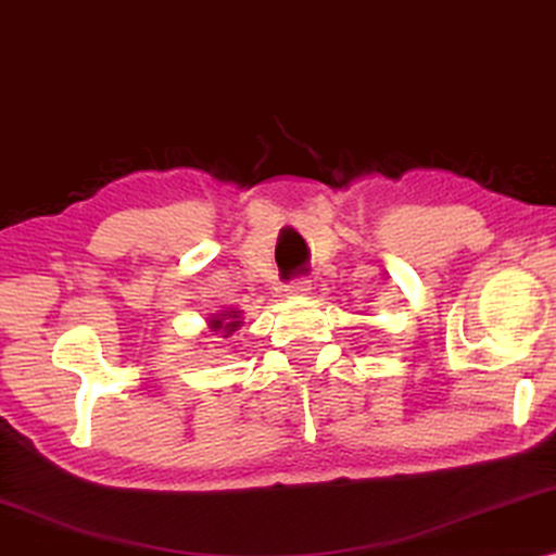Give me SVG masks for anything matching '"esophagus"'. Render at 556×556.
I'll use <instances>...</instances> for the list:
<instances>
[{
	"label": "esophagus",
	"instance_id": "esophagus-1",
	"mask_svg": "<svg viewBox=\"0 0 556 556\" xmlns=\"http://www.w3.org/2000/svg\"><path fill=\"white\" fill-rule=\"evenodd\" d=\"M286 291L288 295H293V299H303V295L311 293V283L308 280H295V283L286 286Z\"/></svg>",
	"mask_w": 556,
	"mask_h": 556
}]
</instances>
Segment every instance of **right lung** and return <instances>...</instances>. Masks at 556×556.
Here are the masks:
<instances>
[{"label": "right lung", "instance_id": "right-lung-1", "mask_svg": "<svg viewBox=\"0 0 556 556\" xmlns=\"http://www.w3.org/2000/svg\"><path fill=\"white\" fill-rule=\"evenodd\" d=\"M240 326H242V311L232 306L217 311V314H210L207 318V329L212 333H217L219 339H230Z\"/></svg>", "mask_w": 556, "mask_h": 556}]
</instances>
